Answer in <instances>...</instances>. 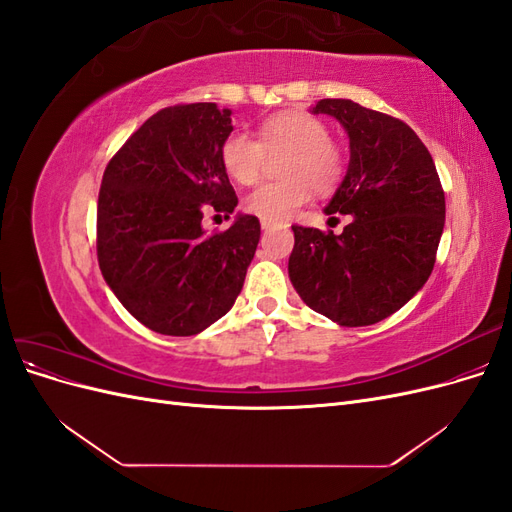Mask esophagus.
<instances>
[{
  "instance_id": "1",
  "label": "esophagus",
  "mask_w": 512,
  "mask_h": 512,
  "mask_svg": "<svg viewBox=\"0 0 512 512\" xmlns=\"http://www.w3.org/2000/svg\"><path fill=\"white\" fill-rule=\"evenodd\" d=\"M260 226H262V230H269V228H273L275 224H271V222H267V220H260Z\"/></svg>"
}]
</instances>
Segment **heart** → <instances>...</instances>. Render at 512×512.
<instances>
[{"mask_svg":"<svg viewBox=\"0 0 512 512\" xmlns=\"http://www.w3.org/2000/svg\"><path fill=\"white\" fill-rule=\"evenodd\" d=\"M290 151L284 162V181L262 183L245 196L243 207L271 224L290 220L312 192H333L344 179V149L329 138L327 123L314 115L290 111L260 123L258 141L243 132H232L222 143L220 158L226 173L243 183H256L265 173L267 153Z\"/></svg>","mask_w":512,"mask_h":512,"instance_id":"heart-1","label":"heart"}]
</instances>
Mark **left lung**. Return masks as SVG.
<instances>
[{
    "instance_id": "obj_1",
    "label": "left lung",
    "mask_w": 512,
    "mask_h": 512,
    "mask_svg": "<svg viewBox=\"0 0 512 512\" xmlns=\"http://www.w3.org/2000/svg\"><path fill=\"white\" fill-rule=\"evenodd\" d=\"M350 136L348 173L329 207L342 235L294 224L290 282L314 312L367 327L404 307L436 265L444 190L431 153L397 117L342 98L316 102Z\"/></svg>"
}]
</instances>
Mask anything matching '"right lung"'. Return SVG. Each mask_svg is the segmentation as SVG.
<instances>
[{"instance_id":"obj_1","label":"right lung","mask_w":512,"mask_h":512,"mask_svg":"<svg viewBox=\"0 0 512 512\" xmlns=\"http://www.w3.org/2000/svg\"><path fill=\"white\" fill-rule=\"evenodd\" d=\"M230 111L213 102L151 115L106 164L98 265L128 312L162 335H196L235 305L260 239L256 215L205 235L203 211L232 213L220 149Z\"/></svg>"}]
</instances>
